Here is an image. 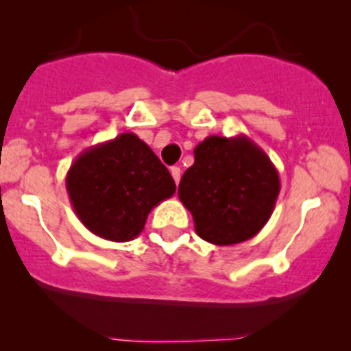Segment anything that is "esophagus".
Wrapping results in <instances>:
<instances>
[{
    "mask_svg": "<svg viewBox=\"0 0 351 351\" xmlns=\"http://www.w3.org/2000/svg\"><path fill=\"white\" fill-rule=\"evenodd\" d=\"M169 171H171V176H173V180H175V183H176V185H178L180 176H182V169H180L178 166H173V168L169 169Z\"/></svg>",
    "mask_w": 351,
    "mask_h": 351,
    "instance_id": "1",
    "label": "esophagus"
}]
</instances>
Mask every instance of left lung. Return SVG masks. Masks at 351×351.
Here are the masks:
<instances>
[{"instance_id": "left-lung-1", "label": "left lung", "mask_w": 351, "mask_h": 351, "mask_svg": "<svg viewBox=\"0 0 351 351\" xmlns=\"http://www.w3.org/2000/svg\"><path fill=\"white\" fill-rule=\"evenodd\" d=\"M178 197L202 239L231 246L263 229L280 193L274 162L247 136H208L193 149Z\"/></svg>"}]
</instances>
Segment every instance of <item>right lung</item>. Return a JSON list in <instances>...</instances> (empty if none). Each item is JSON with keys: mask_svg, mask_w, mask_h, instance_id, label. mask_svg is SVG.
<instances>
[{"mask_svg": "<svg viewBox=\"0 0 351 351\" xmlns=\"http://www.w3.org/2000/svg\"><path fill=\"white\" fill-rule=\"evenodd\" d=\"M66 190L88 231L125 243L143 232L149 212L173 197L176 185L153 149L136 134L123 132L77 156Z\"/></svg>", "mask_w": 351, "mask_h": 351, "instance_id": "1", "label": "right lung"}]
</instances>
